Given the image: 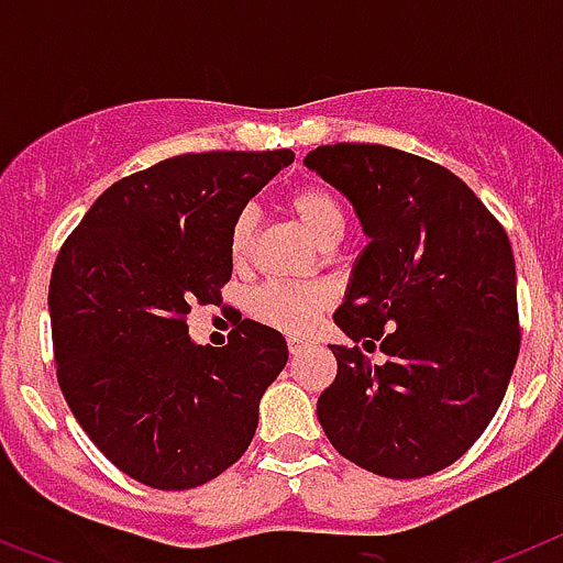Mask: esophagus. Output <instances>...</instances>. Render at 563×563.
Segmentation results:
<instances>
[{
  "label": "esophagus",
  "instance_id": "esophagus-1",
  "mask_svg": "<svg viewBox=\"0 0 563 563\" xmlns=\"http://www.w3.org/2000/svg\"><path fill=\"white\" fill-rule=\"evenodd\" d=\"M307 346H310V343H307L305 338H290V341H287V350H290V355H301Z\"/></svg>",
  "mask_w": 563,
  "mask_h": 563
}]
</instances>
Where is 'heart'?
<instances>
[{"label":"heart","instance_id":"b5f03b06","mask_svg":"<svg viewBox=\"0 0 563 563\" xmlns=\"http://www.w3.org/2000/svg\"><path fill=\"white\" fill-rule=\"evenodd\" d=\"M285 208L307 228L321 247H335L346 233V206L341 194L324 183H301L285 197ZM258 217L253 208H239L228 231V251L236 267H245L256 245ZM335 301L327 285H292V282H267L251 298V312L267 327L290 335H307Z\"/></svg>","mask_w":563,"mask_h":563}]
</instances>
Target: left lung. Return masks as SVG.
Returning a JSON list of instances; mask_svg holds the SVG:
<instances>
[{
	"instance_id": "left-lung-1",
	"label": "left lung",
	"mask_w": 563,
	"mask_h": 563,
	"mask_svg": "<svg viewBox=\"0 0 563 563\" xmlns=\"http://www.w3.org/2000/svg\"><path fill=\"white\" fill-rule=\"evenodd\" d=\"M307 166L341 188L372 242L357 258L318 397L332 449L386 479L454 465L494 420L519 357L516 262L507 231L440 163L375 143H335ZM363 342L387 355L372 371Z\"/></svg>"
}]
</instances>
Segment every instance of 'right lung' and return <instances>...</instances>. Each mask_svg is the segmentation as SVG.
Returning a JSON list of instances; mask_svg holds the SVG:
<instances>
[{
  "instance_id": "obj_1",
  "label": "right lung",
  "mask_w": 563,
  "mask_h": 563,
  "mask_svg": "<svg viewBox=\"0 0 563 563\" xmlns=\"http://www.w3.org/2000/svg\"><path fill=\"white\" fill-rule=\"evenodd\" d=\"M292 157L177 154L109 186L64 239L49 276L58 386L101 454L143 485H206L256 434L285 335L239 316L228 346H197L188 316L222 305L231 220Z\"/></svg>"
}]
</instances>
